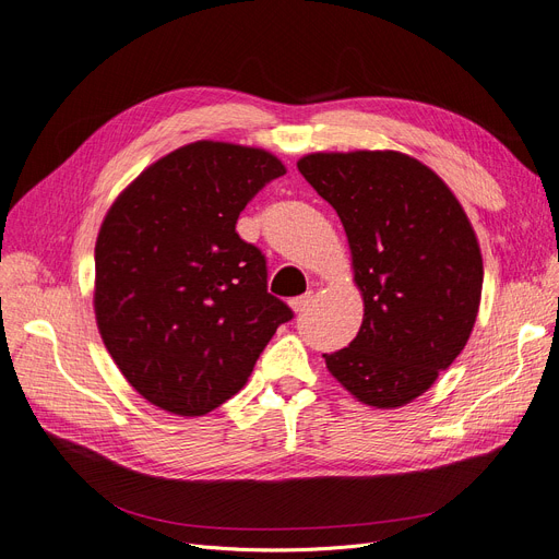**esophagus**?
Returning a JSON list of instances; mask_svg holds the SVG:
<instances>
[{
  "mask_svg": "<svg viewBox=\"0 0 559 559\" xmlns=\"http://www.w3.org/2000/svg\"><path fill=\"white\" fill-rule=\"evenodd\" d=\"M311 302H314V296L311 294H305V296H298L292 300V307L294 311H298V314H302V311H307L311 307Z\"/></svg>",
  "mask_w": 559,
  "mask_h": 559,
  "instance_id": "1",
  "label": "esophagus"
}]
</instances>
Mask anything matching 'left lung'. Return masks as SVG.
I'll use <instances>...</instances> for the list:
<instances>
[{
  "label": "left lung",
  "instance_id": "obj_1",
  "mask_svg": "<svg viewBox=\"0 0 559 559\" xmlns=\"http://www.w3.org/2000/svg\"><path fill=\"white\" fill-rule=\"evenodd\" d=\"M298 171L337 211L365 298L357 337L323 353L362 404L404 406L471 337L484 282L477 236L452 190L396 151L311 153Z\"/></svg>",
  "mask_w": 559,
  "mask_h": 559
}]
</instances>
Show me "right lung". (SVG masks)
Wrapping results in <instances>:
<instances>
[{
  "label": "right lung",
  "instance_id": "right-lung-1",
  "mask_svg": "<svg viewBox=\"0 0 559 559\" xmlns=\"http://www.w3.org/2000/svg\"><path fill=\"white\" fill-rule=\"evenodd\" d=\"M284 174L261 148L194 142L142 171L105 215L98 330L153 406L183 417L215 411L294 319L267 294L263 252L236 231L240 211Z\"/></svg>",
  "mask_w": 559,
  "mask_h": 559
}]
</instances>
